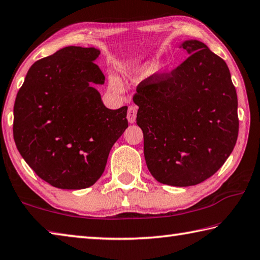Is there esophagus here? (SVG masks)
<instances>
[{
	"mask_svg": "<svg viewBox=\"0 0 260 260\" xmlns=\"http://www.w3.org/2000/svg\"><path fill=\"white\" fill-rule=\"evenodd\" d=\"M137 111L138 107L134 106V105H130L129 108H127V121L130 123H135L136 117H137Z\"/></svg>",
	"mask_w": 260,
	"mask_h": 260,
	"instance_id": "esophagus-1",
	"label": "esophagus"
}]
</instances>
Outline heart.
<instances>
[{
	"label": "heart",
	"mask_w": 260,
	"mask_h": 260,
	"mask_svg": "<svg viewBox=\"0 0 260 260\" xmlns=\"http://www.w3.org/2000/svg\"><path fill=\"white\" fill-rule=\"evenodd\" d=\"M112 85L114 86V88H117V86H118V84H117V82H116L115 80H112Z\"/></svg>",
	"instance_id": "obj_1"
}]
</instances>
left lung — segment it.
<instances>
[{
	"instance_id": "obj_1",
	"label": "left lung",
	"mask_w": 260,
	"mask_h": 260,
	"mask_svg": "<svg viewBox=\"0 0 260 260\" xmlns=\"http://www.w3.org/2000/svg\"><path fill=\"white\" fill-rule=\"evenodd\" d=\"M183 48L186 60L140 82L134 94L149 172L180 187L215 175L239 135L238 95L224 59L197 40Z\"/></svg>"
}]
</instances>
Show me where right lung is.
Wrapping results in <instances>:
<instances>
[{"label": "right lung", "instance_id": "1", "mask_svg": "<svg viewBox=\"0 0 260 260\" xmlns=\"http://www.w3.org/2000/svg\"><path fill=\"white\" fill-rule=\"evenodd\" d=\"M94 48L66 47L35 61L13 107V138L41 179L61 189L90 187L127 127L123 106L108 109L93 84L105 76Z\"/></svg>", "mask_w": 260, "mask_h": 260}]
</instances>
